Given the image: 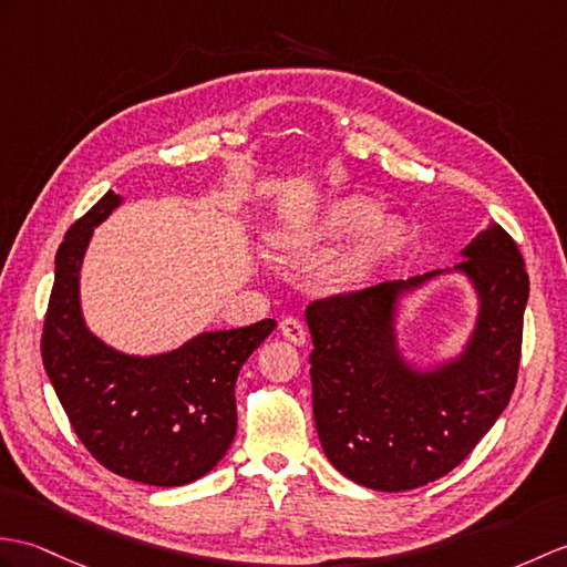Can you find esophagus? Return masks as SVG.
Listing matches in <instances>:
<instances>
[{
	"label": "esophagus",
	"mask_w": 567,
	"mask_h": 567,
	"mask_svg": "<svg viewBox=\"0 0 567 567\" xmlns=\"http://www.w3.org/2000/svg\"><path fill=\"white\" fill-rule=\"evenodd\" d=\"M280 331L287 340H292L295 346H305L307 343V328L295 316H287V319L280 323Z\"/></svg>",
	"instance_id": "esophagus-1"
}]
</instances>
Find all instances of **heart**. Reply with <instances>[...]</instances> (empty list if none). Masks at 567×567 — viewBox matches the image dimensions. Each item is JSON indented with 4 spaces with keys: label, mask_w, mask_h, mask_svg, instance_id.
Wrapping results in <instances>:
<instances>
[{
    "label": "heart",
    "mask_w": 567,
    "mask_h": 567,
    "mask_svg": "<svg viewBox=\"0 0 567 567\" xmlns=\"http://www.w3.org/2000/svg\"><path fill=\"white\" fill-rule=\"evenodd\" d=\"M408 236L405 219L381 213L374 197L340 195L307 217L280 224L270 248L282 260H309L352 244L323 272L328 292L350 297L372 285L377 272L403 251Z\"/></svg>",
    "instance_id": "1"
}]
</instances>
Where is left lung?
Returning <instances> with one entry per match:
<instances>
[{
  "label": "left lung",
  "instance_id": "1",
  "mask_svg": "<svg viewBox=\"0 0 567 567\" xmlns=\"http://www.w3.org/2000/svg\"><path fill=\"white\" fill-rule=\"evenodd\" d=\"M458 256L454 268L319 299L307 309L316 432L328 462L364 488L401 493L446 476L515 391L529 301L519 248L488 221ZM446 274L470 282L477 319L454 355L411 361L400 346L404 301Z\"/></svg>",
  "mask_w": 567,
  "mask_h": 567
}]
</instances>
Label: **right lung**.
I'll return each mask as SVG.
<instances>
[{
    "instance_id": "add662e5",
    "label": "right lung",
    "mask_w": 567,
    "mask_h": 567,
    "mask_svg": "<svg viewBox=\"0 0 567 567\" xmlns=\"http://www.w3.org/2000/svg\"><path fill=\"white\" fill-rule=\"evenodd\" d=\"M123 205L105 193L72 224L55 256L43 326V364L79 440L117 476L176 488L213 471L236 434V377L275 319L203 331L152 354L101 340L82 311V266L99 224Z\"/></svg>"
}]
</instances>
